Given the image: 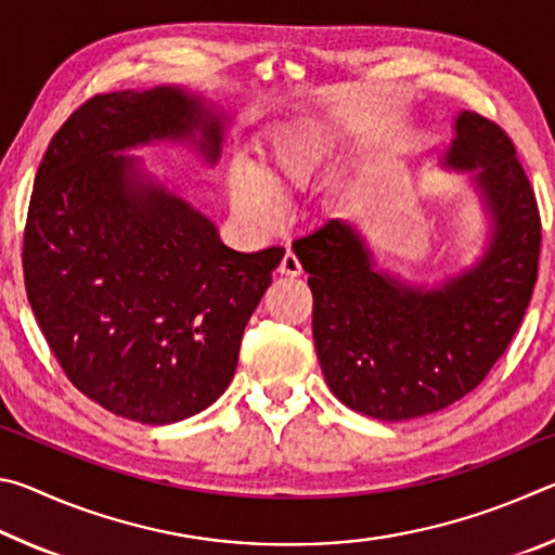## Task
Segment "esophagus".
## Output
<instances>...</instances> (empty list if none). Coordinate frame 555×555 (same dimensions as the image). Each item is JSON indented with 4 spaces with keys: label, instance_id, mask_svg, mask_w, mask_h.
<instances>
[{
    "label": "esophagus",
    "instance_id": "esophagus-1",
    "mask_svg": "<svg viewBox=\"0 0 555 555\" xmlns=\"http://www.w3.org/2000/svg\"><path fill=\"white\" fill-rule=\"evenodd\" d=\"M300 261L296 259V255L294 251H286L284 255V259H281V264H279V274L281 276H300Z\"/></svg>",
    "mask_w": 555,
    "mask_h": 555
}]
</instances>
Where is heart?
Returning a JSON list of instances; mask_svg holds the SVG:
<instances>
[{"instance_id": "heart-1", "label": "heart", "mask_w": 555, "mask_h": 555, "mask_svg": "<svg viewBox=\"0 0 555 555\" xmlns=\"http://www.w3.org/2000/svg\"><path fill=\"white\" fill-rule=\"evenodd\" d=\"M350 129L340 121H300L251 149L247 164L228 171L232 212L255 230H271L281 220V201L308 191L335 171L347 152Z\"/></svg>"}]
</instances>
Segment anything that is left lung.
Wrapping results in <instances>:
<instances>
[{
    "label": "left lung",
    "mask_w": 555,
    "mask_h": 555,
    "mask_svg": "<svg viewBox=\"0 0 555 555\" xmlns=\"http://www.w3.org/2000/svg\"><path fill=\"white\" fill-rule=\"evenodd\" d=\"M440 166L469 176L487 218L482 255L436 286L382 269L354 222L294 242L313 291V340L347 409L409 421L450 406L494 367L526 313L539 271L537 195L512 139L477 112L453 121Z\"/></svg>",
    "instance_id": "1"
}]
</instances>
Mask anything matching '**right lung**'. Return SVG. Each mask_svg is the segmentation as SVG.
I'll return each instance as SVG.
<instances>
[{
    "label": "right lung",
    "instance_id": "right-lung-1",
    "mask_svg": "<svg viewBox=\"0 0 555 555\" xmlns=\"http://www.w3.org/2000/svg\"><path fill=\"white\" fill-rule=\"evenodd\" d=\"M228 115L185 86L107 92L55 131L34 181L24 281L43 337L88 399L166 426L230 387L284 249L234 251L134 152H222Z\"/></svg>",
    "mask_w": 555,
    "mask_h": 555
}]
</instances>
